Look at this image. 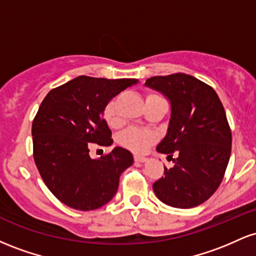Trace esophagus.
<instances>
[{
	"label": "esophagus",
	"instance_id": "esophagus-1",
	"mask_svg": "<svg viewBox=\"0 0 256 256\" xmlns=\"http://www.w3.org/2000/svg\"><path fill=\"white\" fill-rule=\"evenodd\" d=\"M146 160H148V158L140 156V155H136V156H134V161H136V162H146Z\"/></svg>",
	"mask_w": 256,
	"mask_h": 256
}]
</instances>
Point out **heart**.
<instances>
[{"label": "heart", "instance_id": "obj_1", "mask_svg": "<svg viewBox=\"0 0 256 256\" xmlns=\"http://www.w3.org/2000/svg\"><path fill=\"white\" fill-rule=\"evenodd\" d=\"M154 96V95H149ZM104 118L107 122L108 125L116 126L118 122V116H116V101L108 102L104 110ZM120 140L126 148L131 150L140 152H144L154 140V136L152 132L142 130V128H128L125 132H122Z\"/></svg>", "mask_w": 256, "mask_h": 256}]
</instances>
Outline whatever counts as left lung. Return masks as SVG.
<instances>
[{"instance_id": "1", "label": "left lung", "mask_w": 256, "mask_h": 256, "mask_svg": "<svg viewBox=\"0 0 256 256\" xmlns=\"http://www.w3.org/2000/svg\"><path fill=\"white\" fill-rule=\"evenodd\" d=\"M146 86L171 104L168 128L156 150L178 154L152 190L171 207H196L216 192L230 160L231 130L222 101L213 88L184 73L152 77Z\"/></svg>"}]
</instances>
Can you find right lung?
I'll return each mask as SVG.
<instances>
[{
    "label": "right lung",
    "instance_id": "right-lung-1",
    "mask_svg": "<svg viewBox=\"0 0 256 256\" xmlns=\"http://www.w3.org/2000/svg\"><path fill=\"white\" fill-rule=\"evenodd\" d=\"M137 83L80 76L49 91L40 104L32 122L34 158L43 182L62 204L94 210L116 194L120 174L134 164V156L116 146L104 156L91 158L89 146L113 143L104 107Z\"/></svg>",
    "mask_w": 256,
    "mask_h": 256
}]
</instances>
